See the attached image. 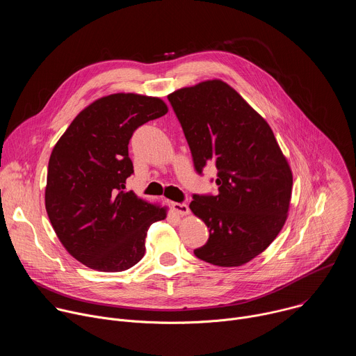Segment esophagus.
I'll return each instance as SVG.
<instances>
[{"label":"esophagus","instance_id":"obj_1","mask_svg":"<svg viewBox=\"0 0 356 356\" xmlns=\"http://www.w3.org/2000/svg\"><path fill=\"white\" fill-rule=\"evenodd\" d=\"M172 210H173L176 214L181 216V217H184V216H187V214L190 213L188 207H187L186 204H183V202H172Z\"/></svg>","mask_w":356,"mask_h":356}]
</instances>
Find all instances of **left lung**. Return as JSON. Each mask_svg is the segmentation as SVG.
<instances>
[{
  "mask_svg": "<svg viewBox=\"0 0 356 356\" xmlns=\"http://www.w3.org/2000/svg\"><path fill=\"white\" fill-rule=\"evenodd\" d=\"M197 173L213 163L217 195H193L190 210L210 228L194 255L221 268L257 258L283 228L293 175L269 124L220 79L168 95Z\"/></svg>",
  "mask_w": 356,
  "mask_h": 356,
  "instance_id": "8db88e82",
  "label": "left lung"
}]
</instances>
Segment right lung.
<instances>
[{
	"label": "right lung",
	"mask_w": 356,
	"mask_h": 356,
	"mask_svg": "<svg viewBox=\"0 0 356 356\" xmlns=\"http://www.w3.org/2000/svg\"><path fill=\"white\" fill-rule=\"evenodd\" d=\"M169 111L163 99L135 92L101 97L87 106L49 159L44 207L59 241L90 269L122 272L145 255L149 227L168 207L125 191L134 173V131Z\"/></svg>",
	"instance_id": "1"
}]
</instances>
